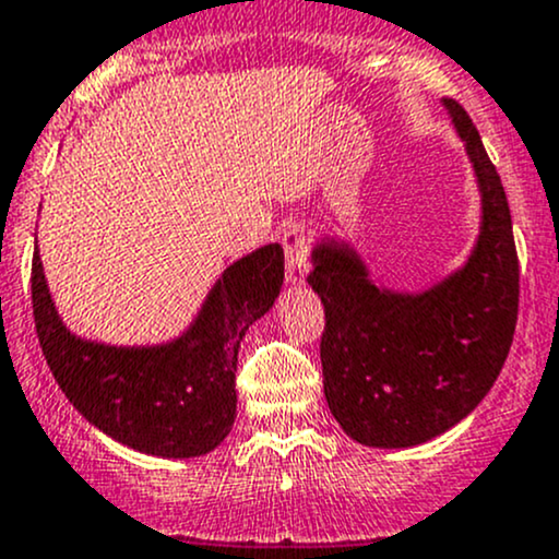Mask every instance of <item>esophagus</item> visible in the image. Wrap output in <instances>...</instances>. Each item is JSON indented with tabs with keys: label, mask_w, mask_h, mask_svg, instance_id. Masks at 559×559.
Returning <instances> with one entry per match:
<instances>
[{
	"label": "esophagus",
	"mask_w": 559,
	"mask_h": 559,
	"mask_svg": "<svg viewBox=\"0 0 559 559\" xmlns=\"http://www.w3.org/2000/svg\"><path fill=\"white\" fill-rule=\"evenodd\" d=\"M286 254V281L292 286H302L305 275H308V254H310V238L302 227H286L281 235Z\"/></svg>",
	"instance_id": "1"
}]
</instances>
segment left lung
I'll return each mask as SVG.
<instances>
[{
  "label": "left lung",
  "mask_w": 559,
  "mask_h": 559,
  "mask_svg": "<svg viewBox=\"0 0 559 559\" xmlns=\"http://www.w3.org/2000/svg\"><path fill=\"white\" fill-rule=\"evenodd\" d=\"M481 190V233L457 273L423 295L374 286L348 243L313 249L324 302L321 367L334 420L369 448H413L472 413L501 374L520 308V260L501 176L466 109L448 98Z\"/></svg>",
  "instance_id": "1"
}]
</instances>
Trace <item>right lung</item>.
I'll use <instances>...</instances> for the list:
<instances>
[{"label":"right lung","mask_w":559,"mask_h":559,"mask_svg":"<svg viewBox=\"0 0 559 559\" xmlns=\"http://www.w3.org/2000/svg\"><path fill=\"white\" fill-rule=\"evenodd\" d=\"M281 284L284 249L262 246L225 270L179 340L117 348L63 326L34 251L32 308L47 367L82 418L146 455L195 457L230 433L240 340L273 308Z\"/></svg>","instance_id":"add662e5"}]
</instances>
